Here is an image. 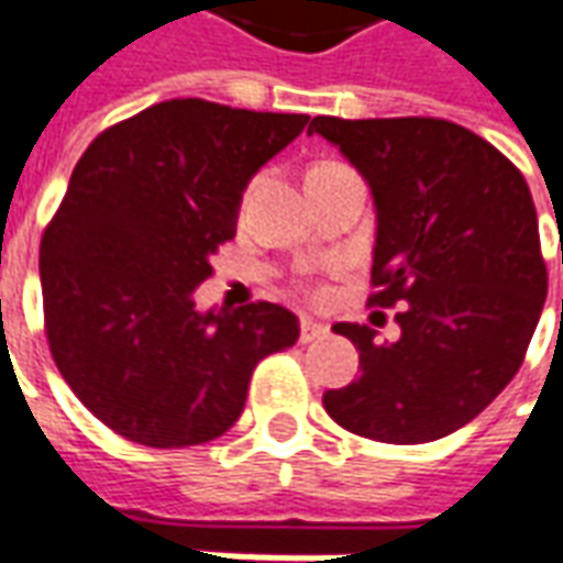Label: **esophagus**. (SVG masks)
Returning <instances> with one entry per match:
<instances>
[{
    "label": "esophagus",
    "mask_w": 563,
    "mask_h": 563,
    "mask_svg": "<svg viewBox=\"0 0 563 563\" xmlns=\"http://www.w3.org/2000/svg\"><path fill=\"white\" fill-rule=\"evenodd\" d=\"M325 325L317 322V319H301V334H298V341L301 343H310V341H319V338H325Z\"/></svg>",
    "instance_id": "esophagus-1"
}]
</instances>
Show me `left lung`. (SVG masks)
I'll return each instance as SVG.
<instances>
[{
	"label": "left lung",
	"mask_w": 563,
	"mask_h": 563,
	"mask_svg": "<svg viewBox=\"0 0 563 563\" xmlns=\"http://www.w3.org/2000/svg\"><path fill=\"white\" fill-rule=\"evenodd\" d=\"M365 177L377 208L371 307H401V338L338 322L362 377L325 413L379 443H428L483 413L525 362L545 301L531 189L512 162L437 117H313ZM563 265V250H561Z\"/></svg>",
	"instance_id": "left-lung-1"
}]
</instances>
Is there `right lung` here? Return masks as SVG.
<instances>
[{
  "label": "right lung",
  "instance_id": "right-lung-1",
  "mask_svg": "<svg viewBox=\"0 0 563 563\" xmlns=\"http://www.w3.org/2000/svg\"><path fill=\"white\" fill-rule=\"evenodd\" d=\"M307 114L172 99L104 129L42 238L44 331L59 374L111 431L153 449L225 434L256 365L298 341L286 307L198 313L253 174Z\"/></svg>",
  "mask_w": 563,
  "mask_h": 563
}]
</instances>
